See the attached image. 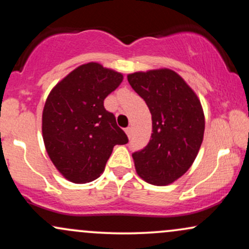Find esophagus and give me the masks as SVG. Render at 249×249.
Instances as JSON below:
<instances>
[{
    "label": "esophagus",
    "instance_id": "obj_1",
    "mask_svg": "<svg viewBox=\"0 0 249 249\" xmlns=\"http://www.w3.org/2000/svg\"><path fill=\"white\" fill-rule=\"evenodd\" d=\"M125 132H126L127 137H128V138H130V137H131V134H132V127H131V126L126 127V128H125Z\"/></svg>",
    "mask_w": 249,
    "mask_h": 249
}]
</instances>
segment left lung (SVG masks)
Segmentation results:
<instances>
[{"mask_svg": "<svg viewBox=\"0 0 249 249\" xmlns=\"http://www.w3.org/2000/svg\"><path fill=\"white\" fill-rule=\"evenodd\" d=\"M132 89L152 115V134L142 150L132 153L142 180L165 186L192 166L204 139L205 116L196 92L170 69L127 75Z\"/></svg>", "mask_w": 249, "mask_h": 249, "instance_id": "obj_1", "label": "left lung"}]
</instances>
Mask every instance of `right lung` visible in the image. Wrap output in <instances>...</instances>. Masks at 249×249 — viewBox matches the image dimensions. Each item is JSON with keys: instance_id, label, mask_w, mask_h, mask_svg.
<instances>
[{"instance_id": "1", "label": "right lung", "mask_w": 249, "mask_h": 249, "mask_svg": "<svg viewBox=\"0 0 249 249\" xmlns=\"http://www.w3.org/2000/svg\"><path fill=\"white\" fill-rule=\"evenodd\" d=\"M123 82V75L99 63L79 65L50 91L42 115L48 156L71 182L84 184L104 171L115 145L128 142L104 99Z\"/></svg>"}]
</instances>
